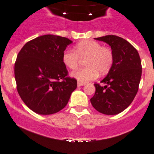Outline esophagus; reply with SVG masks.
Here are the masks:
<instances>
[{
    "label": "esophagus",
    "mask_w": 154,
    "mask_h": 154,
    "mask_svg": "<svg viewBox=\"0 0 154 154\" xmlns=\"http://www.w3.org/2000/svg\"><path fill=\"white\" fill-rule=\"evenodd\" d=\"M84 84H83V83H80V82H78L77 83V87H82V86H84Z\"/></svg>",
    "instance_id": "1"
}]
</instances>
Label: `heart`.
<instances>
[{
  "mask_svg": "<svg viewBox=\"0 0 154 154\" xmlns=\"http://www.w3.org/2000/svg\"><path fill=\"white\" fill-rule=\"evenodd\" d=\"M86 59L87 67L73 71L70 76L80 83H87L105 74L110 70L113 63L112 50L103 47L100 43L93 40L80 42L74 46V51L65 50L62 54V62L65 67L74 70L79 64V58Z\"/></svg>",
  "mask_w": 154,
  "mask_h": 154,
  "instance_id": "heart-1",
  "label": "heart"
}]
</instances>
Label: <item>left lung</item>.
Masks as SVG:
<instances>
[{"label":"left lung","mask_w":154,"mask_h":154,"mask_svg":"<svg viewBox=\"0 0 154 154\" xmlns=\"http://www.w3.org/2000/svg\"><path fill=\"white\" fill-rule=\"evenodd\" d=\"M111 47L113 63L106 77L95 84L96 92L91 99L96 110L109 116L117 115L130 106L138 90L142 67L140 56L131 43L117 35L95 38Z\"/></svg>","instance_id":"1"}]
</instances>
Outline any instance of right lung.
I'll list each match as a JSON object with an SVG mask.
<instances>
[{
	"label": "right lung",
	"instance_id": "1",
	"mask_svg": "<svg viewBox=\"0 0 154 154\" xmlns=\"http://www.w3.org/2000/svg\"><path fill=\"white\" fill-rule=\"evenodd\" d=\"M73 42L54 35L38 36L24 45L14 65L20 97L34 112L51 115L61 111L77 88L74 78L67 77L62 54Z\"/></svg>",
	"mask_w": 154,
	"mask_h": 154
}]
</instances>
